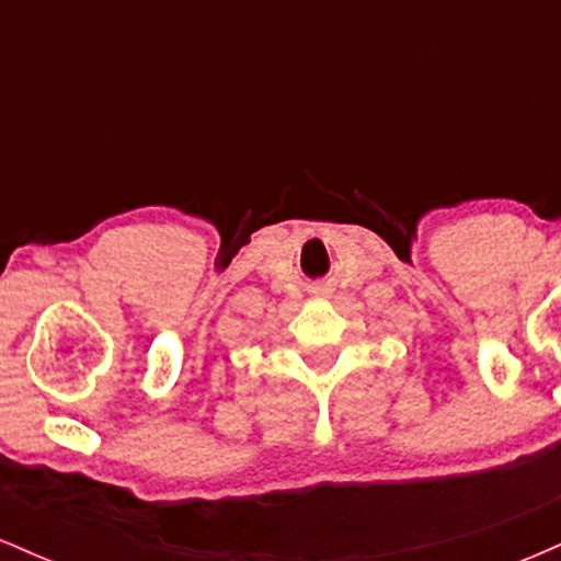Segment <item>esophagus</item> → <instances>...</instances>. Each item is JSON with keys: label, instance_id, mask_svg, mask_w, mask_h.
<instances>
[{"label": "esophagus", "instance_id": "obj_1", "mask_svg": "<svg viewBox=\"0 0 561 561\" xmlns=\"http://www.w3.org/2000/svg\"><path fill=\"white\" fill-rule=\"evenodd\" d=\"M321 295H327V289H321Z\"/></svg>", "mask_w": 561, "mask_h": 561}]
</instances>
